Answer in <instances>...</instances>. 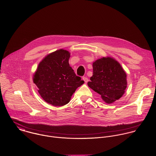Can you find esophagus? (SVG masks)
Wrapping results in <instances>:
<instances>
[{"instance_id": "obj_1", "label": "esophagus", "mask_w": 156, "mask_h": 156, "mask_svg": "<svg viewBox=\"0 0 156 156\" xmlns=\"http://www.w3.org/2000/svg\"><path fill=\"white\" fill-rule=\"evenodd\" d=\"M83 80L84 81V82H85L86 83H87V82H88V81H89L88 78H87V77H85V76L83 77Z\"/></svg>"}]
</instances>
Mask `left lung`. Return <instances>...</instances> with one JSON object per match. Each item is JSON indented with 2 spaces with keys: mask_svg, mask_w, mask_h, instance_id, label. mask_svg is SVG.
<instances>
[{
  "mask_svg": "<svg viewBox=\"0 0 156 156\" xmlns=\"http://www.w3.org/2000/svg\"><path fill=\"white\" fill-rule=\"evenodd\" d=\"M93 73L88 86L101 96L107 103L119 99L124 94L126 75L120 64L110 57H103L93 64Z\"/></svg>",
  "mask_w": 156,
  "mask_h": 156,
  "instance_id": "obj_1",
  "label": "left lung"
}]
</instances>
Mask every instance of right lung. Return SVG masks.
<instances>
[{"mask_svg": "<svg viewBox=\"0 0 156 156\" xmlns=\"http://www.w3.org/2000/svg\"><path fill=\"white\" fill-rule=\"evenodd\" d=\"M69 51L57 50L44 58L33 76L42 99L55 106L69 102L76 88L84 83L70 66Z\"/></svg>", "mask_w": 156, "mask_h": 156, "instance_id": "add662e5", "label": "right lung"}]
</instances>
